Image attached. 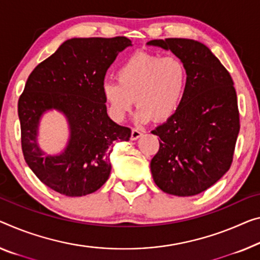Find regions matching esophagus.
I'll return each instance as SVG.
<instances>
[{
    "mask_svg": "<svg viewBox=\"0 0 260 260\" xmlns=\"http://www.w3.org/2000/svg\"><path fill=\"white\" fill-rule=\"evenodd\" d=\"M141 136H142V133L138 129H135L134 127V129L131 130V141H136V139H138Z\"/></svg>",
    "mask_w": 260,
    "mask_h": 260,
    "instance_id": "1",
    "label": "esophagus"
}]
</instances>
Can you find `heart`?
Here are the masks:
<instances>
[{"mask_svg":"<svg viewBox=\"0 0 260 260\" xmlns=\"http://www.w3.org/2000/svg\"><path fill=\"white\" fill-rule=\"evenodd\" d=\"M117 81H106L102 94L115 121H122L134 106L141 121L162 122L181 106L188 85V71L178 57L138 52L118 67Z\"/></svg>","mask_w":260,"mask_h":260,"instance_id":"b5f03b06","label":"heart"}]
</instances>
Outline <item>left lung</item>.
Listing matches in <instances>:
<instances>
[{
  "mask_svg": "<svg viewBox=\"0 0 260 260\" xmlns=\"http://www.w3.org/2000/svg\"><path fill=\"white\" fill-rule=\"evenodd\" d=\"M149 45L172 51L188 71L181 106L151 131L160 138L151 173L167 194L197 195L217 182L233 164L241 127L233 78L202 43L166 38Z\"/></svg>",
  "mask_w": 260,
  "mask_h": 260,
  "instance_id": "left-lung-1",
  "label": "left lung"
}]
</instances>
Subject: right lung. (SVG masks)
Returning a JSON list of instances; mask_svg holds the SVG:
<instances>
[{"label": "right lung", "mask_w": 260, "mask_h": 260, "mask_svg": "<svg viewBox=\"0 0 260 260\" xmlns=\"http://www.w3.org/2000/svg\"><path fill=\"white\" fill-rule=\"evenodd\" d=\"M129 38H72L31 72L18 100L24 159L44 185L66 197H83L109 178L114 142L129 141L131 129L108 117L102 94L107 70ZM62 111L71 139L60 156H45L37 145L38 122L47 109Z\"/></svg>", "instance_id": "1"}]
</instances>
